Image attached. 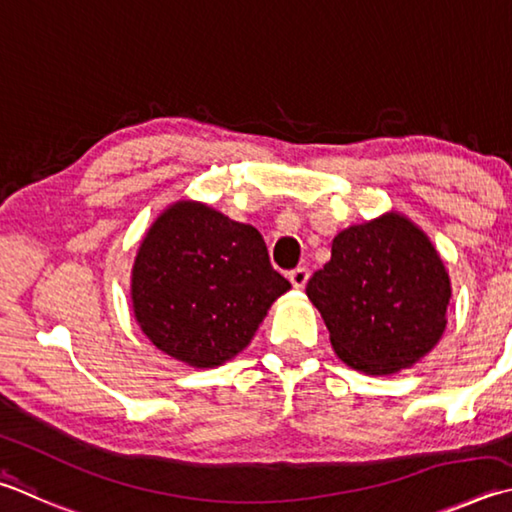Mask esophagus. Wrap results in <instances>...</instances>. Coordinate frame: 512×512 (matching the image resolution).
<instances>
[{"instance_id": "34e87169", "label": "esophagus", "mask_w": 512, "mask_h": 512, "mask_svg": "<svg viewBox=\"0 0 512 512\" xmlns=\"http://www.w3.org/2000/svg\"><path fill=\"white\" fill-rule=\"evenodd\" d=\"M288 276H290V283L294 285V288L303 290L310 279V272H308V267H297V270H292Z\"/></svg>"}]
</instances>
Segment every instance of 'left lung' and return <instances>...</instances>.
<instances>
[{
    "mask_svg": "<svg viewBox=\"0 0 512 512\" xmlns=\"http://www.w3.org/2000/svg\"><path fill=\"white\" fill-rule=\"evenodd\" d=\"M306 294L339 360L366 375H391L438 344L452 288L425 233L405 215L387 213L339 231Z\"/></svg>",
    "mask_w": 512,
    "mask_h": 512,
    "instance_id": "obj_1",
    "label": "left lung"
}]
</instances>
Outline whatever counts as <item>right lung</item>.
Here are the masks:
<instances>
[{
  "mask_svg": "<svg viewBox=\"0 0 512 512\" xmlns=\"http://www.w3.org/2000/svg\"><path fill=\"white\" fill-rule=\"evenodd\" d=\"M290 288L272 267L258 229L182 200L141 240L132 310L159 351L213 369L251 342L272 303Z\"/></svg>",
  "mask_w": 512,
  "mask_h": 512,
  "instance_id": "obj_1",
  "label": "right lung"
}]
</instances>
